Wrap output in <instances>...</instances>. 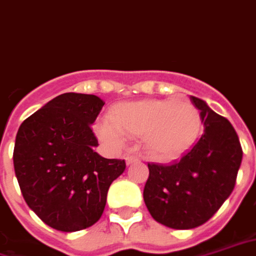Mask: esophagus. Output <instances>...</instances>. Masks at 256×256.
I'll return each mask as SVG.
<instances>
[{
	"mask_svg": "<svg viewBox=\"0 0 256 256\" xmlns=\"http://www.w3.org/2000/svg\"><path fill=\"white\" fill-rule=\"evenodd\" d=\"M138 160H139V158H138V156H134V154H132V156H126V161L128 165H130V164H134V162H136Z\"/></svg>",
	"mask_w": 256,
	"mask_h": 256,
	"instance_id": "esophagus-1",
	"label": "esophagus"
}]
</instances>
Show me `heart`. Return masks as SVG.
<instances>
[{"label": "heart", "instance_id": "heart-1", "mask_svg": "<svg viewBox=\"0 0 256 256\" xmlns=\"http://www.w3.org/2000/svg\"><path fill=\"white\" fill-rule=\"evenodd\" d=\"M100 139L116 147L126 138H142L147 154L169 161L187 152L202 134V117L186 100H142L114 106L109 122L96 126Z\"/></svg>", "mask_w": 256, "mask_h": 256}]
</instances>
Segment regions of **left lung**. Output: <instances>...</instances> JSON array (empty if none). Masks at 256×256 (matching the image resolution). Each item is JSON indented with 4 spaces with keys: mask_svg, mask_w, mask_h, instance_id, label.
Instances as JSON below:
<instances>
[{
    "mask_svg": "<svg viewBox=\"0 0 256 256\" xmlns=\"http://www.w3.org/2000/svg\"><path fill=\"white\" fill-rule=\"evenodd\" d=\"M200 110L204 132L187 154L170 165L148 164L143 198L151 217L172 229L207 222L232 194L243 150L229 121L204 100L191 96Z\"/></svg>",
    "mask_w": 256,
    "mask_h": 256,
    "instance_id": "8db88e82",
    "label": "left lung"
}]
</instances>
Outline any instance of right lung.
<instances>
[{
  "label": "right lung",
  "instance_id": "add662e5",
  "mask_svg": "<svg viewBox=\"0 0 256 256\" xmlns=\"http://www.w3.org/2000/svg\"><path fill=\"white\" fill-rule=\"evenodd\" d=\"M105 102L96 95L65 92L23 121L13 165L28 207L46 225L76 232L94 225L105 210L112 182L124 160L95 152L91 124Z\"/></svg>",
  "mask_w": 256,
  "mask_h": 256
}]
</instances>
